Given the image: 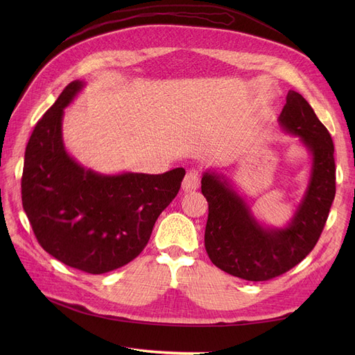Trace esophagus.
I'll use <instances>...</instances> for the list:
<instances>
[{
    "label": "esophagus",
    "instance_id": "34e87169",
    "mask_svg": "<svg viewBox=\"0 0 355 355\" xmlns=\"http://www.w3.org/2000/svg\"><path fill=\"white\" fill-rule=\"evenodd\" d=\"M198 185H200V174L196 170H191L185 174V177L182 180V190L185 193L197 190Z\"/></svg>",
    "mask_w": 355,
    "mask_h": 355
}]
</instances>
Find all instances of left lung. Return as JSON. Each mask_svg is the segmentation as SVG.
Instances as JSON below:
<instances>
[{
	"label": "left lung",
	"mask_w": 355,
	"mask_h": 355,
	"mask_svg": "<svg viewBox=\"0 0 355 355\" xmlns=\"http://www.w3.org/2000/svg\"><path fill=\"white\" fill-rule=\"evenodd\" d=\"M277 122L311 157L308 184L285 226L260 221L252 201L227 174L206 170L201 178V191L209 201L206 252L218 269L245 281H269L304 260L321 236L335 197L334 144L302 95L288 92Z\"/></svg>",
	"instance_id": "left-lung-1"
}]
</instances>
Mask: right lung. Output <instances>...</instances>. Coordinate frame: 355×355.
<instances>
[{"label":"right lung","mask_w":355,"mask_h":355,"mask_svg":"<svg viewBox=\"0 0 355 355\" xmlns=\"http://www.w3.org/2000/svg\"><path fill=\"white\" fill-rule=\"evenodd\" d=\"M85 86V80L67 85L37 122L26 148L21 198L49 254L70 268L102 275L144 250L185 170L103 174L79 164L63 141V115Z\"/></svg>","instance_id":"add662e5"}]
</instances>
